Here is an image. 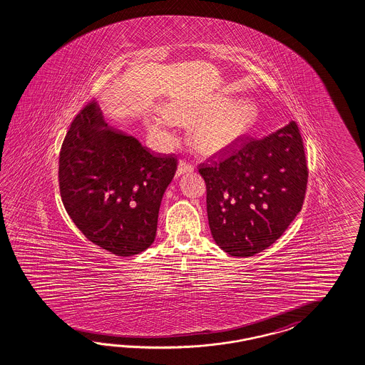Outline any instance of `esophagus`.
<instances>
[{"instance_id": "esophagus-1", "label": "esophagus", "mask_w": 365, "mask_h": 365, "mask_svg": "<svg viewBox=\"0 0 365 365\" xmlns=\"http://www.w3.org/2000/svg\"><path fill=\"white\" fill-rule=\"evenodd\" d=\"M192 171H194V165H191L187 160H179L177 175H182L185 173H192Z\"/></svg>"}]
</instances>
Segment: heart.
<instances>
[{"mask_svg":"<svg viewBox=\"0 0 365 365\" xmlns=\"http://www.w3.org/2000/svg\"><path fill=\"white\" fill-rule=\"evenodd\" d=\"M257 119L254 102L243 99L232 103L228 97H212L202 102H170L165 113L150 115L146 125L151 133L166 139L173 120L183 125L197 121L191 131V142L200 154L211 155L243 138Z\"/></svg>","mask_w":365,"mask_h":365,"instance_id":"1","label":"heart"}]
</instances>
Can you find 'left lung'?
Masks as SVG:
<instances>
[{
    "instance_id": "8db88e82",
    "label": "left lung",
    "mask_w": 365,
    "mask_h": 365,
    "mask_svg": "<svg viewBox=\"0 0 365 365\" xmlns=\"http://www.w3.org/2000/svg\"><path fill=\"white\" fill-rule=\"evenodd\" d=\"M208 225L231 257H254L284 234L303 207L308 168L295 122L248 139L230 155L202 165Z\"/></svg>"
}]
</instances>
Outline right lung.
<instances>
[{"instance_id":"right-lung-1","label":"right lung","mask_w":365,"mask_h":365,"mask_svg":"<svg viewBox=\"0 0 365 365\" xmlns=\"http://www.w3.org/2000/svg\"><path fill=\"white\" fill-rule=\"evenodd\" d=\"M174 155H153L110 128L93 99L73 119L59 153L62 203L91 243L117 257L153 245L160 200L177 171Z\"/></svg>"}]
</instances>
